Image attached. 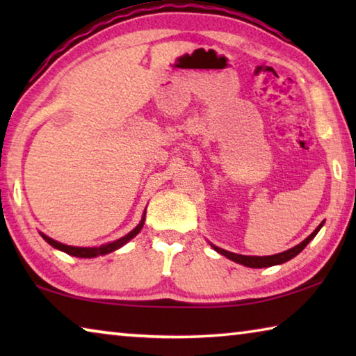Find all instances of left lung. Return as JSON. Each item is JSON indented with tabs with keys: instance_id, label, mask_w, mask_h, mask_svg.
I'll list each match as a JSON object with an SVG mask.
<instances>
[{
	"instance_id": "8db88e82",
	"label": "left lung",
	"mask_w": 356,
	"mask_h": 356,
	"mask_svg": "<svg viewBox=\"0 0 356 356\" xmlns=\"http://www.w3.org/2000/svg\"><path fill=\"white\" fill-rule=\"evenodd\" d=\"M322 221L321 225H318L316 227V231L311 234V236L306 237L303 242L295 245L293 248L287 250V251H282V252H278V254H273V256H243V254H237V252H231V251H226L222 248H218V246H215L210 243V246L216 251L220 252V254H222L227 259H231V261L237 262V264H242L245 265V267H251V268H264V267H272V265H280V264H284L287 261H291V259H293L297 254H300L301 251H303L306 248V245H308L312 238H314L317 236V232L321 231V227L323 226Z\"/></svg>"
}]
</instances>
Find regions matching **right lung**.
<instances>
[{
  "mask_svg": "<svg viewBox=\"0 0 356 356\" xmlns=\"http://www.w3.org/2000/svg\"><path fill=\"white\" fill-rule=\"evenodd\" d=\"M144 220H146V210H144L140 225H138L135 229H131V231L127 234V236L120 237L118 240H114V242L105 243V245H102V246H70V245H64L61 242H58V240H53V238H50L48 236H45L44 232H40V237L44 238L48 245H51L53 248H56V250L63 251V252H67V254H70V256L83 257V259H91V257H97V256H105V254H108V252L116 251V250L120 248V246H124L125 243H129L131 238H134L135 236H138V234H140V231L143 229V225H144Z\"/></svg>",
  "mask_w": 356,
  "mask_h": 356,
  "instance_id": "obj_1",
  "label": "right lung"
}]
</instances>
